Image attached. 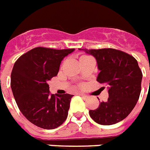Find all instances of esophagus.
<instances>
[{
  "instance_id": "1",
  "label": "esophagus",
  "mask_w": 150,
  "mask_h": 150,
  "mask_svg": "<svg viewBox=\"0 0 150 150\" xmlns=\"http://www.w3.org/2000/svg\"><path fill=\"white\" fill-rule=\"evenodd\" d=\"M79 95H80V96H82L83 98V99H87L88 98V96L86 94H83V93H79Z\"/></svg>"
}]
</instances>
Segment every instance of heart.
I'll list each match as a JSON object with an SVG mask.
<instances>
[{
  "instance_id": "heart-1",
  "label": "heart",
  "mask_w": 150,
  "mask_h": 150,
  "mask_svg": "<svg viewBox=\"0 0 150 150\" xmlns=\"http://www.w3.org/2000/svg\"><path fill=\"white\" fill-rule=\"evenodd\" d=\"M83 57H86V56H83V57H81L80 58H83Z\"/></svg>"
}]
</instances>
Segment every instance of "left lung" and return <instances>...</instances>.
<instances>
[{
	"label": "left lung",
	"mask_w": 150,
	"mask_h": 150,
	"mask_svg": "<svg viewBox=\"0 0 150 150\" xmlns=\"http://www.w3.org/2000/svg\"><path fill=\"white\" fill-rule=\"evenodd\" d=\"M79 50L94 57L100 70L96 81L108 90L107 101L89 111L90 117L105 126L120 122L133 110L140 95L143 74L138 62L133 56L112 48Z\"/></svg>",
	"instance_id": "8db88e82"
}]
</instances>
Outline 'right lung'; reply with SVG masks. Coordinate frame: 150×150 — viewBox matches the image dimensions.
<instances>
[{
	"label": "right lung",
	"mask_w": 150,
	"mask_h": 150,
	"mask_svg": "<svg viewBox=\"0 0 150 150\" xmlns=\"http://www.w3.org/2000/svg\"><path fill=\"white\" fill-rule=\"evenodd\" d=\"M74 49L33 48L17 59L11 76L13 97L22 114L37 127L57 128L67 120L74 95L50 94L47 82Z\"/></svg>",
	"instance_id": "1"
}]
</instances>
